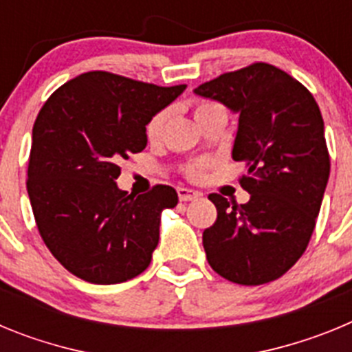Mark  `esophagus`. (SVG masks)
Instances as JSON below:
<instances>
[{
    "instance_id": "obj_1",
    "label": "esophagus",
    "mask_w": 352,
    "mask_h": 352,
    "mask_svg": "<svg viewBox=\"0 0 352 352\" xmlns=\"http://www.w3.org/2000/svg\"><path fill=\"white\" fill-rule=\"evenodd\" d=\"M178 197L179 201H195V199L201 197V192L192 190V188H178Z\"/></svg>"
}]
</instances>
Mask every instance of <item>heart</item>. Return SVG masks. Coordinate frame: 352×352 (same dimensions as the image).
I'll return each mask as SVG.
<instances>
[{
  "label": "heart",
  "instance_id": "obj_1",
  "mask_svg": "<svg viewBox=\"0 0 352 352\" xmlns=\"http://www.w3.org/2000/svg\"><path fill=\"white\" fill-rule=\"evenodd\" d=\"M214 111H223V109L220 107L219 104H213V102H201V104H197V107H195V118H201L208 113H214ZM167 118H169V111H160V113L155 114V116L149 120L148 126H146V135H148L149 139L160 138L162 132H164V126H166L167 123ZM203 169L204 162H197V164L188 167V174L194 176V178H197V176H201Z\"/></svg>",
  "mask_w": 352,
  "mask_h": 352
}]
</instances>
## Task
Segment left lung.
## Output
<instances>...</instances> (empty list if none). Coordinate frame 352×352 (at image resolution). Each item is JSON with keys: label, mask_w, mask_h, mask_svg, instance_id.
<instances>
[{"label": "left lung", "mask_w": 352, "mask_h": 352, "mask_svg": "<svg viewBox=\"0 0 352 352\" xmlns=\"http://www.w3.org/2000/svg\"><path fill=\"white\" fill-rule=\"evenodd\" d=\"M238 114L232 160L243 162L248 203L211 194L217 222L203 232L211 268L227 280L261 285L284 275L310 241L329 178L319 105L280 68L254 63L194 89Z\"/></svg>", "instance_id": "1"}]
</instances>
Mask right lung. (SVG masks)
Wrapping results in <instances>:
<instances>
[{
  "instance_id": "1",
  "label": "right lung",
  "mask_w": 352,
  "mask_h": 352,
  "mask_svg": "<svg viewBox=\"0 0 352 352\" xmlns=\"http://www.w3.org/2000/svg\"><path fill=\"white\" fill-rule=\"evenodd\" d=\"M185 84L162 88L88 72L56 89L33 125L28 195L43 243L72 275L121 284L149 266L173 186L141 195L118 186L120 160L148 144L146 125Z\"/></svg>"
}]
</instances>
